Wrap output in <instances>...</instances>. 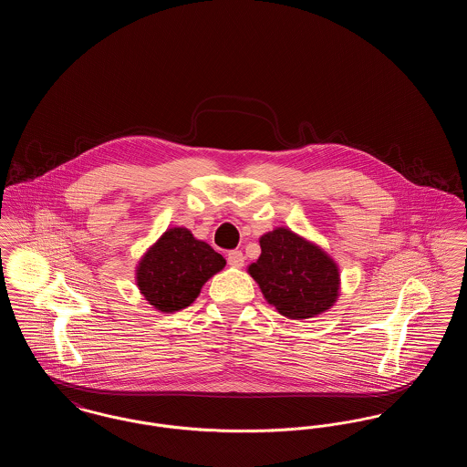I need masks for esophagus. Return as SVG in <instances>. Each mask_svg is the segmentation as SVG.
<instances>
[{
	"instance_id": "esophagus-1",
	"label": "esophagus",
	"mask_w": 467,
	"mask_h": 467,
	"mask_svg": "<svg viewBox=\"0 0 467 467\" xmlns=\"http://www.w3.org/2000/svg\"><path fill=\"white\" fill-rule=\"evenodd\" d=\"M227 265L233 267H242L244 265V255L242 250H231L227 254Z\"/></svg>"
}]
</instances>
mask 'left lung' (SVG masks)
Instances as JSON below:
<instances>
[{
	"label": "left lung",
	"mask_w": 467,
	"mask_h": 467,
	"mask_svg": "<svg viewBox=\"0 0 467 467\" xmlns=\"http://www.w3.org/2000/svg\"><path fill=\"white\" fill-rule=\"evenodd\" d=\"M261 255L248 266L267 303L292 320L329 310L339 296V269L315 244L276 227L261 236Z\"/></svg>",
	"instance_id": "8db88e82"
}]
</instances>
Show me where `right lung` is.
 <instances>
[{"label": "right lung", "instance_id": "1", "mask_svg": "<svg viewBox=\"0 0 467 467\" xmlns=\"http://www.w3.org/2000/svg\"><path fill=\"white\" fill-rule=\"evenodd\" d=\"M223 266L225 259L210 244L185 227H171L138 263L136 285L156 310L173 313L194 303Z\"/></svg>", "mask_w": 467, "mask_h": 467}]
</instances>
